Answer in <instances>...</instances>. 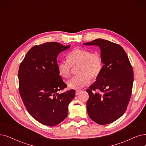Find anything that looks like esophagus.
<instances>
[{"instance_id":"obj_1","label":"esophagus","mask_w":146,"mask_h":146,"mask_svg":"<svg viewBox=\"0 0 146 146\" xmlns=\"http://www.w3.org/2000/svg\"><path fill=\"white\" fill-rule=\"evenodd\" d=\"M80 92H81L80 90H76V96H78Z\"/></svg>"}]
</instances>
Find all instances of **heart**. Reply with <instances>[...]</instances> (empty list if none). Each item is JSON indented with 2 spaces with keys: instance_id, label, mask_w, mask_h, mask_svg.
Instances as JSON below:
<instances>
[{
  "instance_id": "1",
  "label": "heart",
  "mask_w": 146,
  "mask_h": 146,
  "mask_svg": "<svg viewBox=\"0 0 146 146\" xmlns=\"http://www.w3.org/2000/svg\"><path fill=\"white\" fill-rule=\"evenodd\" d=\"M78 66L79 74L67 82V86L72 90H79L90 84V79L97 78L103 68V60L97 52L92 53L90 50L74 49L67 55V60H61L57 70L61 77L67 78L70 74L72 67Z\"/></svg>"
}]
</instances>
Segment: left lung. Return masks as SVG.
I'll list each match as a JSON object with an SVG mask.
<instances>
[{
	"label": "left lung",
	"instance_id": "1",
	"mask_svg": "<svg viewBox=\"0 0 146 146\" xmlns=\"http://www.w3.org/2000/svg\"><path fill=\"white\" fill-rule=\"evenodd\" d=\"M83 45L98 46L104 64L96 81L86 90L88 114L99 125L112 123L123 115L129 102L134 81L132 67L127 54L117 44L97 39Z\"/></svg>",
	"mask_w": 146,
	"mask_h": 146
}]
</instances>
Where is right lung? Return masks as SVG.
<instances>
[{"mask_svg":"<svg viewBox=\"0 0 146 146\" xmlns=\"http://www.w3.org/2000/svg\"><path fill=\"white\" fill-rule=\"evenodd\" d=\"M47 42L31 48L18 70L19 90L30 115L40 123L52 126L67 116L75 91L58 92L67 87L57 70L58 54L70 48Z\"/></svg>","mask_w":146,"mask_h":146,"instance_id":"1","label":"right lung"}]
</instances>
